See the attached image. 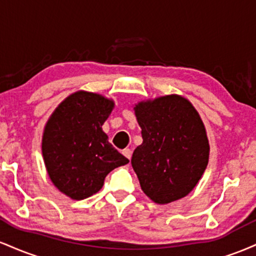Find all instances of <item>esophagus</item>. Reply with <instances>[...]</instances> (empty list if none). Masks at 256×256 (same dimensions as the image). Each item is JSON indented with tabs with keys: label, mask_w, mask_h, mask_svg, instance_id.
<instances>
[{
	"label": "esophagus",
	"mask_w": 256,
	"mask_h": 256,
	"mask_svg": "<svg viewBox=\"0 0 256 256\" xmlns=\"http://www.w3.org/2000/svg\"><path fill=\"white\" fill-rule=\"evenodd\" d=\"M122 154H124V156H126L128 158V160H130L131 156H132L131 149H124V150H122Z\"/></svg>",
	"instance_id": "1"
}]
</instances>
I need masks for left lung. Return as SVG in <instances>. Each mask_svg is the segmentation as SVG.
I'll return each mask as SVG.
<instances>
[{
  "instance_id": "8db88e82",
  "label": "left lung",
  "mask_w": 256,
  "mask_h": 256,
  "mask_svg": "<svg viewBox=\"0 0 256 256\" xmlns=\"http://www.w3.org/2000/svg\"><path fill=\"white\" fill-rule=\"evenodd\" d=\"M143 143L131 164L143 192L156 204L177 201L204 174L210 156L206 128L186 98L168 95L134 107Z\"/></svg>"
}]
</instances>
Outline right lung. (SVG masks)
Masks as SVG:
<instances>
[{
	"label": "right lung",
	"mask_w": 256,
	"mask_h": 256,
	"mask_svg": "<svg viewBox=\"0 0 256 256\" xmlns=\"http://www.w3.org/2000/svg\"><path fill=\"white\" fill-rule=\"evenodd\" d=\"M113 107L104 96L78 91L46 122L42 140L46 171L55 186L73 200L96 194L108 173L128 162L102 131Z\"/></svg>",
	"instance_id": "1"
}]
</instances>
